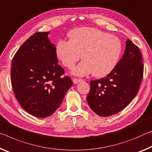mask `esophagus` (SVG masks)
Returning <instances> with one entry per match:
<instances>
[{"label":"esophagus","mask_w":152,"mask_h":152,"mask_svg":"<svg viewBox=\"0 0 152 152\" xmlns=\"http://www.w3.org/2000/svg\"><path fill=\"white\" fill-rule=\"evenodd\" d=\"M83 80H81V79H78V78H73L72 79V81H73V83L74 84H78V83H80Z\"/></svg>","instance_id":"1"}]
</instances>
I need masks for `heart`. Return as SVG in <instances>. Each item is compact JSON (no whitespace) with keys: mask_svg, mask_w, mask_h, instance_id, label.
<instances>
[{"mask_svg":"<svg viewBox=\"0 0 152 152\" xmlns=\"http://www.w3.org/2000/svg\"><path fill=\"white\" fill-rule=\"evenodd\" d=\"M69 40H59L55 53L63 66L73 69L74 75L83 76L93 72L96 77H103L115 68L122 53L118 38L95 28H80L68 34Z\"/></svg>","mask_w":152,"mask_h":152,"instance_id":"obj_1","label":"heart"}]
</instances>
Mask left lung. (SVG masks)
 I'll return each instance as SVG.
<instances>
[{"instance_id": "left-lung-1", "label": "left lung", "mask_w": 152, "mask_h": 152, "mask_svg": "<svg viewBox=\"0 0 152 152\" xmlns=\"http://www.w3.org/2000/svg\"><path fill=\"white\" fill-rule=\"evenodd\" d=\"M143 64L137 46L129 39L123 56L109 74L91 81L87 102L100 116L114 115L126 107L135 97L143 79Z\"/></svg>"}]
</instances>
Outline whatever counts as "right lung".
Returning <instances> with one entry per match:
<instances>
[{"instance_id": "1", "label": "right lung", "mask_w": 152, "mask_h": 152, "mask_svg": "<svg viewBox=\"0 0 152 152\" xmlns=\"http://www.w3.org/2000/svg\"><path fill=\"white\" fill-rule=\"evenodd\" d=\"M50 32H37L21 45L12 60L11 84L15 97L34 116L47 118L56 111L72 86L59 66Z\"/></svg>"}]
</instances>
